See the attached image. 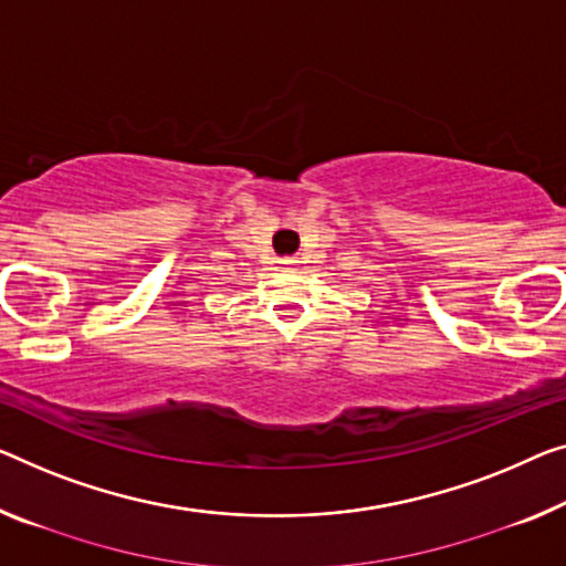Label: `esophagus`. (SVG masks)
<instances>
[{
    "mask_svg": "<svg viewBox=\"0 0 566 566\" xmlns=\"http://www.w3.org/2000/svg\"><path fill=\"white\" fill-rule=\"evenodd\" d=\"M282 264H284L286 269H290V266H294V264H297V261H294V259H284V261H282Z\"/></svg>",
    "mask_w": 566,
    "mask_h": 566,
    "instance_id": "1",
    "label": "esophagus"
}]
</instances>
